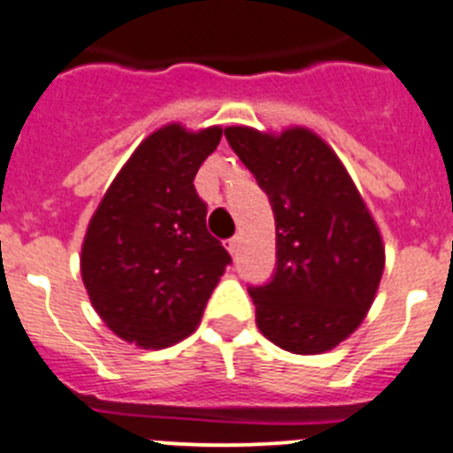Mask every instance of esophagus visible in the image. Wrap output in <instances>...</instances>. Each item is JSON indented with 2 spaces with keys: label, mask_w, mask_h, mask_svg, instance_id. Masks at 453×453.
I'll return each mask as SVG.
<instances>
[{
  "label": "esophagus",
  "mask_w": 453,
  "mask_h": 453,
  "mask_svg": "<svg viewBox=\"0 0 453 453\" xmlns=\"http://www.w3.org/2000/svg\"><path fill=\"white\" fill-rule=\"evenodd\" d=\"M239 246H242V239H239V236H232V239L226 242V248L230 250V255H236V252H239Z\"/></svg>",
  "instance_id": "1"
}]
</instances>
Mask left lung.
<instances>
[{
    "instance_id": "left-lung-1",
    "label": "left lung",
    "mask_w": 453,
    "mask_h": 453,
    "mask_svg": "<svg viewBox=\"0 0 453 453\" xmlns=\"http://www.w3.org/2000/svg\"><path fill=\"white\" fill-rule=\"evenodd\" d=\"M275 214L271 282L250 287L257 327L293 354L336 348L364 323L384 273V243L343 162L309 128H226Z\"/></svg>"
}]
</instances>
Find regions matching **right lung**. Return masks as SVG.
<instances>
[{
  "label": "right lung",
  "instance_id": "obj_1",
  "mask_svg": "<svg viewBox=\"0 0 453 453\" xmlns=\"http://www.w3.org/2000/svg\"><path fill=\"white\" fill-rule=\"evenodd\" d=\"M219 126L169 124L121 166L85 232L81 275L89 303L119 338L169 348L189 336L232 262L207 232L194 178L221 142Z\"/></svg>",
  "mask_w": 453,
  "mask_h": 453
}]
</instances>
